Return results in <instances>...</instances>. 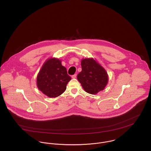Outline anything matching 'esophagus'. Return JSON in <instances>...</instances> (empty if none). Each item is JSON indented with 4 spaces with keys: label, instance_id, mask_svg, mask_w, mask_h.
<instances>
[{
    "label": "esophagus",
    "instance_id": "esophagus-1",
    "mask_svg": "<svg viewBox=\"0 0 151 151\" xmlns=\"http://www.w3.org/2000/svg\"><path fill=\"white\" fill-rule=\"evenodd\" d=\"M76 77H77V74H74V75H73V76H71L72 78H76Z\"/></svg>",
    "mask_w": 151,
    "mask_h": 151
}]
</instances>
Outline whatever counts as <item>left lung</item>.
<instances>
[{"label": "left lung", "instance_id": "1", "mask_svg": "<svg viewBox=\"0 0 151 151\" xmlns=\"http://www.w3.org/2000/svg\"><path fill=\"white\" fill-rule=\"evenodd\" d=\"M82 71L77 75V79L86 92L96 94L103 90L108 81L105 70L93 59L81 61Z\"/></svg>", "mask_w": 151, "mask_h": 151}]
</instances>
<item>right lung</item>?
I'll use <instances>...</instances> for the list:
<instances>
[{
	"mask_svg": "<svg viewBox=\"0 0 151 151\" xmlns=\"http://www.w3.org/2000/svg\"><path fill=\"white\" fill-rule=\"evenodd\" d=\"M71 79L60 60L49 59L44 63L37 76V86L45 95L55 98L65 92Z\"/></svg>",
	"mask_w": 151,
	"mask_h": 151,
	"instance_id": "right-lung-1",
	"label": "right lung"
}]
</instances>
